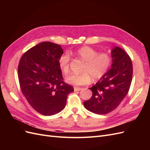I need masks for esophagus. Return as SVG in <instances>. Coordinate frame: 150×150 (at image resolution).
Here are the masks:
<instances>
[{
	"mask_svg": "<svg viewBox=\"0 0 150 150\" xmlns=\"http://www.w3.org/2000/svg\"><path fill=\"white\" fill-rule=\"evenodd\" d=\"M82 89H83V88H78V87H74V91H79L82 90Z\"/></svg>",
	"mask_w": 150,
	"mask_h": 150,
	"instance_id": "obj_1",
	"label": "esophagus"
}]
</instances>
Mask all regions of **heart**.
<instances>
[{"instance_id": "b5f03b06", "label": "heart", "mask_w": 150, "mask_h": 150, "mask_svg": "<svg viewBox=\"0 0 150 150\" xmlns=\"http://www.w3.org/2000/svg\"><path fill=\"white\" fill-rule=\"evenodd\" d=\"M77 56L83 59L86 64L82 74H72L66 78V83L74 86H84L92 81L102 78L108 71L112 64V57L108 52L98 53L96 50L88 46L79 48ZM71 57L68 53L61 55L58 59L59 66L64 74L69 71Z\"/></svg>"}]
</instances>
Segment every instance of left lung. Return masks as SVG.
Here are the masks:
<instances>
[{
  "label": "left lung",
  "mask_w": 150,
  "mask_h": 150,
  "mask_svg": "<svg viewBox=\"0 0 150 150\" xmlns=\"http://www.w3.org/2000/svg\"><path fill=\"white\" fill-rule=\"evenodd\" d=\"M111 69L89 89L93 96L84 102L91 112L106 115L120 105L129 89L133 76L131 58L123 49L115 47L111 51Z\"/></svg>",
  "instance_id": "left-lung-1"
}]
</instances>
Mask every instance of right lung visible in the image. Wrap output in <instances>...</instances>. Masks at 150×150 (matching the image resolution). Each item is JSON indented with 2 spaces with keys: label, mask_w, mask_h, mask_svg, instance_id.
I'll list each match as a JSON object with an SVG mask.
<instances>
[{
  "label": "right lung",
  "mask_w": 150,
  "mask_h": 150,
  "mask_svg": "<svg viewBox=\"0 0 150 150\" xmlns=\"http://www.w3.org/2000/svg\"><path fill=\"white\" fill-rule=\"evenodd\" d=\"M60 45L43 42L25 52L19 61L18 78L22 94L33 109L44 116L56 115L64 108L72 86L63 81L58 59Z\"/></svg>",
  "instance_id": "1"
}]
</instances>
